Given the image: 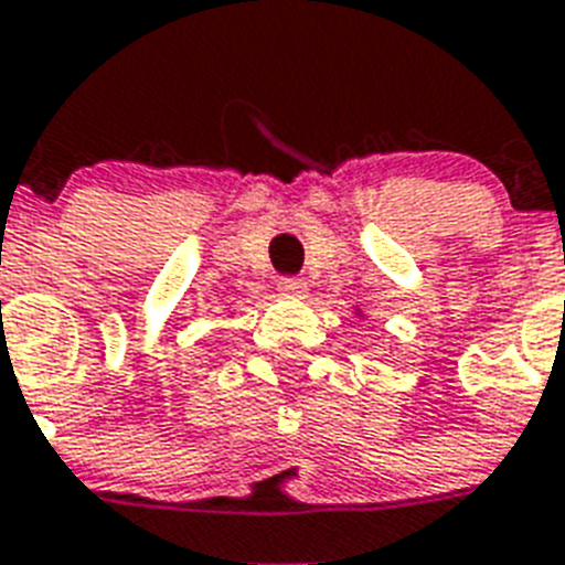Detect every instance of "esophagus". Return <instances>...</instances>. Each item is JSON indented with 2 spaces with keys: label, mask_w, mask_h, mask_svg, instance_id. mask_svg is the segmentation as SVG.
Masks as SVG:
<instances>
[{
  "label": "esophagus",
  "mask_w": 565,
  "mask_h": 565,
  "mask_svg": "<svg viewBox=\"0 0 565 565\" xmlns=\"http://www.w3.org/2000/svg\"><path fill=\"white\" fill-rule=\"evenodd\" d=\"M278 292L287 298H301L307 292V281L305 278H296V275H290V278H281V281H278Z\"/></svg>",
  "instance_id": "1"
}]
</instances>
